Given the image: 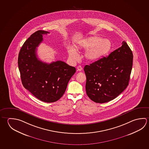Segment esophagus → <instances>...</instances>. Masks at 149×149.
Segmentation results:
<instances>
[{
  "label": "esophagus",
  "instance_id": "1",
  "mask_svg": "<svg viewBox=\"0 0 149 149\" xmlns=\"http://www.w3.org/2000/svg\"><path fill=\"white\" fill-rule=\"evenodd\" d=\"M82 70H83V68H82V67L81 66L79 65L77 67V71H78V72H80Z\"/></svg>",
  "mask_w": 149,
  "mask_h": 149
}]
</instances>
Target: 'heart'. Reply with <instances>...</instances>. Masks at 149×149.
I'll return each instance as SVG.
<instances>
[{"mask_svg": "<svg viewBox=\"0 0 149 149\" xmlns=\"http://www.w3.org/2000/svg\"><path fill=\"white\" fill-rule=\"evenodd\" d=\"M112 42L109 39H103L101 37L92 36L78 41L76 45L77 50H87L84 57L86 60L94 62L99 60L107 55L111 50ZM73 47L68 48V53L70 58L74 61L78 60V54L77 50Z\"/></svg>", "mask_w": 149, "mask_h": 149, "instance_id": "b5f03b06", "label": "heart"}]
</instances>
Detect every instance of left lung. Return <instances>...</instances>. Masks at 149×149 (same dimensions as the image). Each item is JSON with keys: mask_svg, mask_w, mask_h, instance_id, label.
Instances as JSON below:
<instances>
[{"mask_svg": "<svg viewBox=\"0 0 149 149\" xmlns=\"http://www.w3.org/2000/svg\"><path fill=\"white\" fill-rule=\"evenodd\" d=\"M133 54L124 41L122 46L107 57L84 67L86 94L97 103L110 102L128 86L132 67Z\"/></svg>", "mask_w": 149, "mask_h": 149, "instance_id": "left-lung-1", "label": "left lung"}]
</instances>
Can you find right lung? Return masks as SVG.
<instances>
[{
	"label": "right lung",
	"instance_id": "obj_1",
	"mask_svg": "<svg viewBox=\"0 0 149 149\" xmlns=\"http://www.w3.org/2000/svg\"><path fill=\"white\" fill-rule=\"evenodd\" d=\"M47 33L38 30L26 40L19 53L18 63L24 87L42 102H53L64 94L76 68L61 61L48 64L37 58V47L43 41V34Z\"/></svg>",
	"mask_w": 149,
	"mask_h": 149
}]
</instances>
